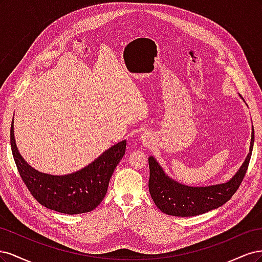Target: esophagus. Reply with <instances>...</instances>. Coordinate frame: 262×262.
Wrapping results in <instances>:
<instances>
[{"mask_svg": "<svg viewBox=\"0 0 262 262\" xmlns=\"http://www.w3.org/2000/svg\"><path fill=\"white\" fill-rule=\"evenodd\" d=\"M141 140H142V142H143V143H145V144L150 143V137L148 136L147 133H144L143 136H141Z\"/></svg>", "mask_w": 262, "mask_h": 262, "instance_id": "34e87169", "label": "esophagus"}]
</instances>
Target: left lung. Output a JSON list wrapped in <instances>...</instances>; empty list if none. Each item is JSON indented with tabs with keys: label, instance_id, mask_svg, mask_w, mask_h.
<instances>
[{
	"label": "left lung",
	"instance_id": "8db88e82",
	"mask_svg": "<svg viewBox=\"0 0 262 262\" xmlns=\"http://www.w3.org/2000/svg\"><path fill=\"white\" fill-rule=\"evenodd\" d=\"M241 96V95H239ZM255 131L251 132L249 153L241 168L226 182L207 187H191L171 179L153 156L148 157V190L156 207L173 216H194L217 209L226 203L239 188L252 153Z\"/></svg>",
	"mask_w": 262,
	"mask_h": 262
}]
</instances>
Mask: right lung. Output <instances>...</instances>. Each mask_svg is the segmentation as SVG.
I'll return each instance as SVG.
<instances>
[{
    "label": "right lung",
    "instance_id": "obj_1",
    "mask_svg": "<svg viewBox=\"0 0 262 262\" xmlns=\"http://www.w3.org/2000/svg\"><path fill=\"white\" fill-rule=\"evenodd\" d=\"M126 141L118 142L84 168L55 176L38 171L19 154L11 125V147L15 164L35 199L50 210L64 214H81L97 208L104 199L110 178L125 153Z\"/></svg>",
    "mask_w": 262,
    "mask_h": 262
}]
</instances>
